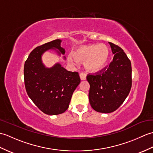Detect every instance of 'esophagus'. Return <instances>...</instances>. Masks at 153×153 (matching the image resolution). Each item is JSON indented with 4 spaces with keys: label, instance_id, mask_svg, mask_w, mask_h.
Masks as SVG:
<instances>
[{
    "label": "esophagus",
    "instance_id": "1",
    "mask_svg": "<svg viewBox=\"0 0 153 153\" xmlns=\"http://www.w3.org/2000/svg\"><path fill=\"white\" fill-rule=\"evenodd\" d=\"M86 74L85 73H81L79 74V77L81 80H85L86 79Z\"/></svg>",
    "mask_w": 153,
    "mask_h": 153
}]
</instances>
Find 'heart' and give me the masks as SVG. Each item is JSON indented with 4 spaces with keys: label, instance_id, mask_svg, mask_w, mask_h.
I'll return each instance as SVG.
<instances>
[{
    "label": "heart",
    "instance_id": "1",
    "mask_svg": "<svg viewBox=\"0 0 153 153\" xmlns=\"http://www.w3.org/2000/svg\"><path fill=\"white\" fill-rule=\"evenodd\" d=\"M110 50L104 44H91L82 45L74 51V56L70 54L68 60L76 63L84 61V66L87 70L97 71L102 70L108 62Z\"/></svg>",
    "mask_w": 153,
    "mask_h": 153
}]
</instances>
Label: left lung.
<instances>
[{"label":"left lung","mask_w":153,"mask_h":153,"mask_svg":"<svg viewBox=\"0 0 153 153\" xmlns=\"http://www.w3.org/2000/svg\"><path fill=\"white\" fill-rule=\"evenodd\" d=\"M109 44L113 60L109 66L95 75H88L89 100L95 111L110 113L118 109L129 95L131 87V62L122 48Z\"/></svg>","instance_id":"1"}]
</instances>
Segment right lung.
<instances>
[{"mask_svg": "<svg viewBox=\"0 0 153 153\" xmlns=\"http://www.w3.org/2000/svg\"><path fill=\"white\" fill-rule=\"evenodd\" d=\"M62 40L56 39L32 51L24 64V82L29 97L42 112L48 115L64 112L69 107L73 93L80 83L76 71H68L60 63L47 68L42 55L53 50L58 56L65 54ZM65 60L66 57L63 56Z\"/></svg>", "mask_w": 153, "mask_h": 153, "instance_id": "right-lung-1", "label": "right lung"}]
</instances>
